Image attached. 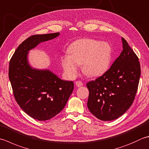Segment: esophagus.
<instances>
[{"mask_svg":"<svg viewBox=\"0 0 149 149\" xmlns=\"http://www.w3.org/2000/svg\"><path fill=\"white\" fill-rule=\"evenodd\" d=\"M75 85H76L77 87H80L83 85V83L80 81H77L76 82H75Z\"/></svg>","mask_w":149,"mask_h":149,"instance_id":"34e87169","label":"esophagus"}]
</instances>
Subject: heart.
I'll return each mask as SVG.
<instances>
[{"instance_id":"heart-1","label":"heart","mask_w":149,"mask_h":149,"mask_svg":"<svg viewBox=\"0 0 149 149\" xmlns=\"http://www.w3.org/2000/svg\"><path fill=\"white\" fill-rule=\"evenodd\" d=\"M70 55L62 57L64 71L69 77L76 76L79 65H83L84 74L92 77L103 74L110 66L112 48L109 43L82 39L75 40L68 48Z\"/></svg>"}]
</instances>
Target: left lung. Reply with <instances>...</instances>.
<instances>
[{"instance_id": "left-lung-1", "label": "left lung", "mask_w": 149, "mask_h": 149, "mask_svg": "<svg viewBox=\"0 0 149 149\" xmlns=\"http://www.w3.org/2000/svg\"><path fill=\"white\" fill-rule=\"evenodd\" d=\"M123 51L101 76L86 84L89 90L87 106L102 121L120 117L132 105L141 75L138 56L122 37Z\"/></svg>"}]
</instances>
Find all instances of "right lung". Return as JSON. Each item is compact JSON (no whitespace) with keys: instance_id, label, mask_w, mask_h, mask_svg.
Wrapping results in <instances>:
<instances>
[{"instance_id":"obj_1","label":"right lung","mask_w":149,"mask_h":149,"mask_svg":"<svg viewBox=\"0 0 149 149\" xmlns=\"http://www.w3.org/2000/svg\"><path fill=\"white\" fill-rule=\"evenodd\" d=\"M59 33L33 35L18 46L10 61L9 79L20 107L35 119L46 121L65 107L74 90L72 81H63L48 70L32 68L28 51L40 42L53 39Z\"/></svg>"}]
</instances>
